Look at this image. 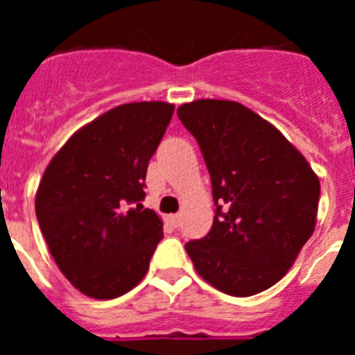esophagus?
Here are the masks:
<instances>
[{"mask_svg": "<svg viewBox=\"0 0 355 355\" xmlns=\"http://www.w3.org/2000/svg\"><path fill=\"white\" fill-rule=\"evenodd\" d=\"M171 222H172V225H174V227H178V225L181 224V215H180V213H175V215H171Z\"/></svg>", "mask_w": 355, "mask_h": 355, "instance_id": "1", "label": "esophagus"}]
</instances>
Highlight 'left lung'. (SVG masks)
<instances>
[{
    "mask_svg": "<svg viewBox=\"0 0 355 355\" xmlns=\"http://www.w3.org/2000/svg\"><path fill=\"white\" fill-rule=\"evenodd\" d=\"M209 171L211 231L184 249L216 290L250 297L283 279L316 224L320 181L270 122L234 101L197 99L178 108Z\"/></svg>",
    "mask_w": 355,
    "mask_h": 355,
    "instance_id": "left-lung-1",
    "label": "left lung"
}]
</instances>
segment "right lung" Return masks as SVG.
I'll return each instance as SVG.
<instances>
[{
	"instance_id": "obj_1",
	"label": "right lung",
	"mask_w": 355,
	"mask_h": 355,
	"mask_svg": "<svg viewBox=\"0 0 355 355\" xmlns=\"http://www.w3.org/2000/svg\"><path fill=\"white\" fill-rule=\"evenodd\" d=\"M174 114L128 103L72 135L44 171L35 213L62 274L97 300L133 290L149 270L163 222L144 208L147 165Z\"/></svg>"
}]
</instances>
